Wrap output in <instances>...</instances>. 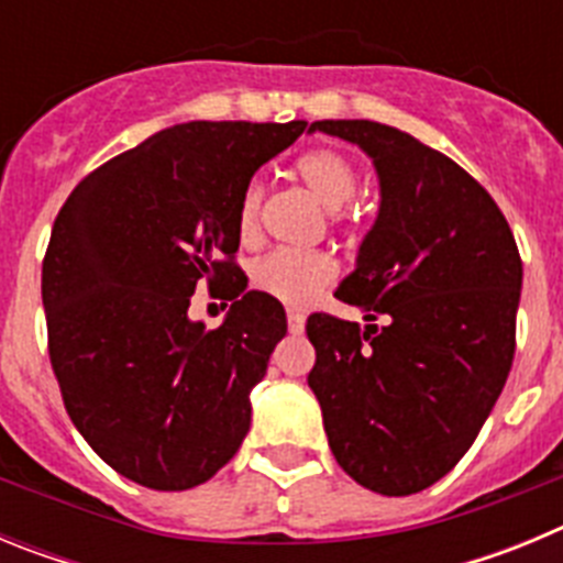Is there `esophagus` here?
I'll return each instance as SVG.
<instances>
[{
  "label": "esophagus",
  "instance_id": "1",
  "mask_svg": "<svg viewBox=\"0 0 563 563\" xmlns=\"http://www.w3.org/2000/svg\"><path fill=\"white\" fill-rule=\"evenodd\" d=\"M287 327H290L292 335H301L305 332V312L287 310Z\"/></svg>",
  "mask_w": 563,
  "mask_h": 563
}]
</instances>
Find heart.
<instances>
[{"label": "heart", "instance_id": "obj_1", "mask_svg": "<svg viewBox=\"0 0 563 563\" xmlns=\"http://www.w3.org/2000/svg\"><path fill=\"white\" fill-rule=\"evenodd\" d=\"M292 174L305 183L307 191L321 206L330 208L332 225L343 228L352 222V213L343 208L355 197L357 168L343 152L332 146L307 148L292 163ZM265 188L253 177L245 183L236 202V233L242 242L258 236V211H262ZM338 262L327 251H271L253 262V290L276 298L282 305L305 307L316 301L335 282Z\"/></svg>", "mask_w": 563, "mask_h": 563}]
</instances>
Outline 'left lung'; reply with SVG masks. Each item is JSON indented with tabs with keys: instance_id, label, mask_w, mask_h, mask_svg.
I'll return each mask as SVG.
<instances>
[{
	"instance_id": "left-lung-1",
	"label": "left lung",
	"mask_w": 563,
	"mask_h": 563,
	"mask_svg": "<svg viewBox=\"0 0 563 563\" xmlns=\"http://www.w3.org/2000/svg\"><path fill=\"white\" fill-rule=\"evenodd\" d=\"M310 129L375 161L380 213L335 296L383 327L312 312L307 383L338 465L375 494L409 496L465 456L505 389L519 247L494 197L409 132L375 121Z\"/></svg>"
}]
</instances>
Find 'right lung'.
Segmentation results:
<instances>
[{"mask_svg": "<svg viewBox=\"0 0 563 563\" xmlns=\"http://www.w3.org/2000/svg\"><path fill=\"white\" fill-rule=\"evenodd\" d=\"M307 121H191L87 174L42 262L47 350L64 409L98 456L152 490L211 479L251 429V389L285 307L245 290L236 202ZM233 300L217 331L187 318L197 284Z\"/></svg>", "mask_w": 563, "mask_h": 563, "instance_id": "right-lung-1", "label": "right lung"}]
</instances>
